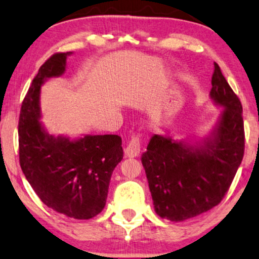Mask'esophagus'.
<instances>
[{"label": "esophagus", "instance_id": "1", "mask_svg": "<svg viewBox=\"0 0 259 259\" xmlns=\"http://www.w3.org/2000/svg\"><path fill=\"white\" fill-rule=\"evenodd\" d=\"M140 150H142V136L138 134V136H133L131 138V140L127 144V147L125 150V153L127 157H137L139 154Z\"/></svg>", "mask_w": 259, "mask_h": 259}]
</instances>
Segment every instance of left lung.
Returning <instances> with one entry per match:
<instances>
[{
  "instance_id": "left-lung-1",
  "label": "left lung",
  "mask_w": 259,
  "mask_h": 259,
  "mask_svg": "<svg viewBox=\"0 0 259 259\" xmlns=\"http://www.w3.org/2000/svg\"><path fill=\"white\" fill-rule=\"evenodd\" d=\"M210 97L224 106L213 139L191 146L156 134L142 157L154 210L164 219L183 221L218 206L243 160V107L217 63Z\"/></svg>"
}]
</instances>
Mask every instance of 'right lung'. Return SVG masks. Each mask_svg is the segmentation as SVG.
Returning a JSON list of instances; mask_svg holds the SVG:
<instances>
[{
	"label": "right lung",
	"mask_w": 259,
	"mask_h": 259,
	"mask_svg": "<svg viewBox=\"0 0 259 259\" xmlns=\"http://www.w3.org/2000/svg\"><path fill=\"white\" fill-rule=\"evenodd\" d=\"M70 52L52 55L40 66L22 101L19 159L22 172L46 206L73 219H92L106 206L110 177L123 157L121 137L87 136L78 140L49 136L39 122L44 80L60 76Z\"/></svg>",
	"instance_id": "right-lung-1"
}]
</instances>
